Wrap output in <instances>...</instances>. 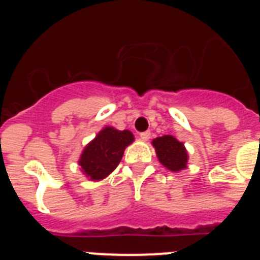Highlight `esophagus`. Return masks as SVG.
I'll return each mask as SVG.
<instances>
[{
  "label": "esophagus",
  "mask_w": 260,
  "mask_h": 260,
  "mask_svg": "<svg viewBox=\"0 0 260 260\" xmlns=\"http://www.w3.org/2000/svg\"><path fill=\"white\" fill-rule=\"evenodd\" d=\"M139 137H141L142 141H148V139H150V138H151V133L150 132L141 133V135H139Z\"/></svg>",
  "instance_id": "obj_1"
}]
</instances>
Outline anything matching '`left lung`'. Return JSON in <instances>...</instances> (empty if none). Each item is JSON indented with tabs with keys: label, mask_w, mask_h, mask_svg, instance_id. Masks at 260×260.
Listing matches in <instances>:
<instances>
[{
	"label": "left lung",
	"mask_w": 260,
	"mask_h": 260,
	"mask_svg": "<svg viewBox=\"0 0 260 260\" xmlns=\"http://www.w3.org/2000/svg\"><path fill=\"white\" fill-rule=\"evenodd\" d=\"M152 146L156 151L158 161L168 171L177 173L187 168L189 153L185 144L180 142L173 135H162L155 138Z\"/></svg>",
	"instance_id": "1"
}]
</instances>
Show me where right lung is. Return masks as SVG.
<instances>
[{
  "instance_id": "obj_1",
  "label": "right lung",
  "mask_w": 260,
  "mask_h": 260,
  "mask_svg": "<svg viewBox=\"0 0 260 260\" xmlns=\"http://www.w3.org/2000/svg\"><path fill=\"white\" fill-rule=\"evenodd\" d=\"M130 130L105 126L83 148L78 164L89 181H102L118 167L125 148L134 142Z\"/></svg>"
}]
</instances>
